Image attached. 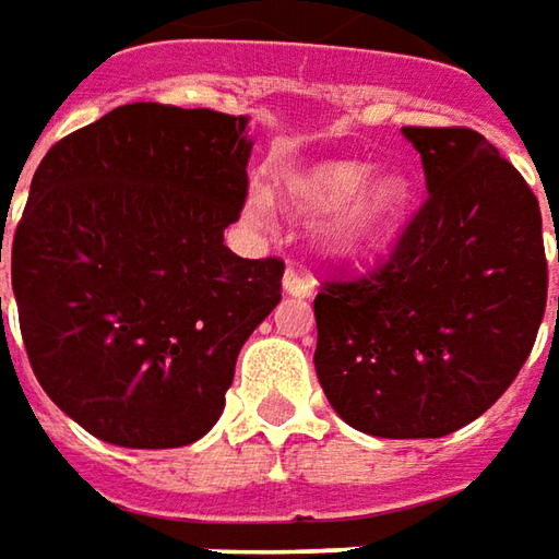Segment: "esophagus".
<instances>
[{
    "mask_svg": "<svg viewBox=\"0 0 559 559\" xmlns=\"http://www.w3.org/2000/svg\"><path fill=\"white\" fill-rule=\"evenodd\" d=\"M312 290H316V281L309 278V275H302L299 269H287L284 272V294H290V297H312Z\"/></svg>",
    "mask_w": 559,
    "mask_h": 559,
    "instance_id": "1",
    "label": "esophagus"
}]
</instances>
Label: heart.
<instances>
[{"instance_id": "b5f03b06", "label": "heart", "mask_w": 559, "mask_h": 559, "mask_svg": "<svg viewBox=\"0 0 559 559\" xmlns=\"http://www.w3.org/2000/svg\"><path fill=\"white\" fill-rule=\"evenodd\" d=\"M368 171L371 166L361 160H321L281 179V198L290 210L302 216L328 213L318 238L328 253L343 260H358L383 247L412 203V179L402 169L386 166L371 177ZM262 203L265 198L253 194V206Z\"/></svg>"}]
</instances>
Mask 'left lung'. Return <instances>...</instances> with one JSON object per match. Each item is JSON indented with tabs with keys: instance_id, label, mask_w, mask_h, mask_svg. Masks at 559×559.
<instances>
[{
	"instance_id": "8db88e82",
	"label": "left lung",
	"mask_w": 559,
	"mask_h": 559,
	"mask_svg": "<svg viewBox=\"0 0 559 559\" xmlns=\"http://www.w3.org/2000/svg\"><path fill=\"white\" fill-rule=\"evenodd\" d=\"M402 135L430 198L383 269L328 281L316 297V374L361 433L439 439L520 374L545 318L548 262L538 198L498 147L461 126Z\"/></svg>"
}]
</instances>
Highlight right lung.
I'll return each instance as SVG.
<instances>
[{"label": "right lung", "mask_w": 559, "mask_h": 559, "mask_svg": "<svg viewBox=\"0 0 559 559\" xmlns=\"http://www.w3.org/2000/svg\"><path fill=\"white\" fill-rule=\"evenodd\" d=\"M250 151L247 117L135 102L33 173L11 243L27 358L51 402L110 445L210 433L241 346L278 306L284 262L222 243Z\"/></svg>", "instance_id": "right-lung-1"}]
</instances>
